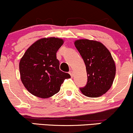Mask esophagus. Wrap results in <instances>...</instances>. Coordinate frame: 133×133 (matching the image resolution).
<instances>
[{
	"mask_svg": "<svg viewBox=\"0 0 133 133\" xmlns=\"http://www.w3.org/2000/svg\"><path fill=\"white\" fill-rule=\"evenodd\" d=\"M69 74H70V75H71V77H72V76H73V72H72V71H70L69 72Z\"/></svg>",
	"mask_w": 133,
	"mask_h": 133,
	"instance_id": "obj_1",
	"label": "esophagus"
}]
</instances>
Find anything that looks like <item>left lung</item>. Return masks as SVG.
I'll return each instance as SVG.
<instances>
[{
	"mask_svg": "<svg viewBox=\"0 0 133 133\" xmlns=\"http://www.w3.org/2000/svg\"><path fill=\"white\" fill-rule=\"evenodd\" d=\"M75 46L86 65L88 81L80 90L84 95L97 97L111 88L116 74L115 63L103 44L88 39L77 40Z\"/></svg>",
	"mask_w": 133,
	"mask_h": 133,
	"instance_id": "1",
	"label": "left lung"
}]
</instances>
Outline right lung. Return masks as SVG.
Returning a JSON list of instances; mask_svg holds the SVG:
<instances>
[{
    "mask_svg": "<svg viewBox=\"0 0 133 133\" xmlns=\"http://www.w3.org/2000/svg\"><path fill=\"white\" fill-rule=\"evenodd\" d=\"M61 39L43 38L27 50L19 63L22 82L34 96L47 98L59 91L65 79L71 76L59 69L56 52L63 44Z\"/></svg>",
    "mask_w": 133,
    "mask_h": 133,
    "instance_id": "right-lung-1",
    "label": "right lung"
}]
</instances>
